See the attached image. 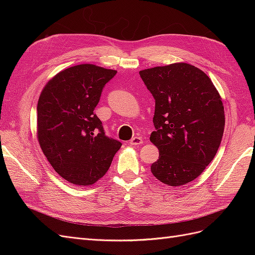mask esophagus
<instances>
[{"instance_id":"obj_1","label":"esophagus","mask_w":255,"mask_h":255,"mask_svg":"<svg viewBox=\"0 0 255 255\" xmlns=\"http://www.w3.org/2000/svg\"><path fill=\"white\" fill-rule=\"evenodd\" d=\"M142 142H143L142 138H141V137H139V136H135V137H133L132 139H130V141H129V143L132 144V145H139V144H141Z\"/></svg>"}]
</instances>
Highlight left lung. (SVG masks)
Wrapping results in <instances>:
<instances>
[{"instance_id":"1","label":"left lung","mask_w":255,"mask_h":255,"mask_svg":"<svg viewBox=\"0 0 255 255\" xmlns=\"http://www.w3.org/2000/svg\"><path fill=\"white\" fill-rule=\"evenodd\" d=\"M155 100L150 140L158 159L151 165L157 180L169 186L187 184L214 159L225 129V110L211 79L186 63L139 72Z\"/></svg>"}]
</instances>
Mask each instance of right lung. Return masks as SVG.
I'll return each mask as SVG.
<instances>
[{"instance_id": "obj_1", "label": "right lung", "mask_w": 255, "mask_h": 255, "mask_svg": "<svg viewBox=\"0 0 255 255\" xmlns=\"http://www.w3.org/2000/svg\"><path fill=\"white\" fill-rule=\"evenodd\" d=\"M117 73L91 64L67 68L42 89L37 105V137L63 179L86 186L107 172L119 140L107 137L94 113L102 90Z\"/></svg>"}]
</instances>
